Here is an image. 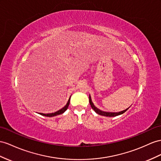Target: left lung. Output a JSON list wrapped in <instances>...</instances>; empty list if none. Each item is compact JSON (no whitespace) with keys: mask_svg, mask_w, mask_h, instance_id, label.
I'll list each match as a JSON object with an SVG mask.
<instances>
[{"mask_svg":"<svg viewBox=\"0 0 161 161\" xmlns=\"http://www.w3.org/2000/svg\"><path fill=\"white\" fill-rule=\"evenodd\" d=\"M90 105H91V108H92V109H94V112H95L97 114H99V109H98L97 107H95V105H94V103H92V101L90 102ZM69 100L68 101V103H67V105H66L64 108H62L61 109L57 111V112H53V113H50V114H43V113H40V114L41 115V116H47V117H52V116H57V115H60V114H62L63 113H64L66 110L67 109L68 107H69ZM100 115V114H99Z\"/></svg>","mask_w":161,"mask_h":161,"instance_id":"left-lung-1","label":"left lung"}]
</instances>
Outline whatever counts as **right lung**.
<instances>
[{
  "mask_svg": "<svg viewBox=\"0 0 161 161\" xmlns=\"http://www.w3.org/2000/svg\"><path fill=\"white\" fill-rule=\"evenodd\" d=\"M89 101L91 102L92 101V99H91V97H90V95L89 96ZM129 109L127 108L125 110H123L122 111V112H103V111L100 110L99 109V114L101 115V116H106V117H115V116H120V115L122 114L125 113L126 111Z\"/></svg>",
  "mask_w": 161,
  "mask_h": 161,
  "instance_id": "obj_1",
  "label": "right lung"
}]
</instances>
